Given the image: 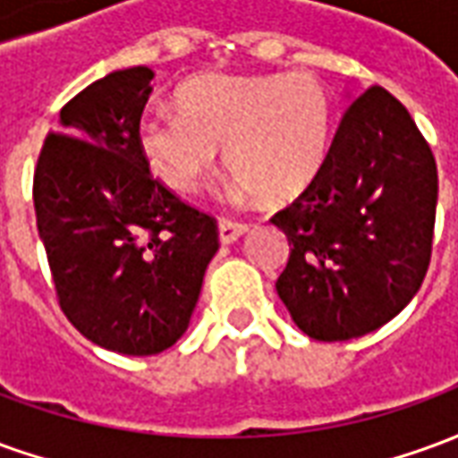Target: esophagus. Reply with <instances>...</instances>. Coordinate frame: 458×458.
I'll return each instance as SVG.
<instances>
[{"instance_id": "34e87169", "label": "esophagus", "mask_w": 458, "mask_h": 458, "mask_svg": "<svg viewBox=\"0 0 458 458\" xmlns=\"http://www.w3.org/2000/svg\"><path fill=\"white\" fill-rule=\"evenodd\" d=\"M248 233V225L245 223H238V220H228V218H220L218 220V238L223 245H230V242H235L240 235H245Z\"/></svg>"}]
</instances>
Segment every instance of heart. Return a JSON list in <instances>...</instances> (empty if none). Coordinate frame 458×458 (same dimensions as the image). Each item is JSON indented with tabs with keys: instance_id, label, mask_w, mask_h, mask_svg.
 I'll return each instance as SVG.
<instances>
[{
	"instance_id": "b5f03b06",
	"label": "heart",
	"mask_w": 458,
	"mask_h": 458,
	"mask_svg": "<svg viewBox=\"0 0 458 458\" xmlns=\"http://www.w3.org/2000/svg\"><path fill=\"white\" fill-rule=\"evenodd\" d=\"M179 113L151 110L140 122L149 169L189 191L225 147L233 189L287 203L318 179L334 141V98L311 73H206L181 85Z\"/></svg>"
}]
</instances>
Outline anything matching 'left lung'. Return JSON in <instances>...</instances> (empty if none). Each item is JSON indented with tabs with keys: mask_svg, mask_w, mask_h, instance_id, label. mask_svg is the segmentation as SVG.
<instances>
[{
	"mask_svg": "<svg viewBox=\"0 0 458 458\" xmlns=\"http://www.w3.org/2000/svg\"><path fill=\"white\" fill-rule=\"evenodd\" d=\"M437 164L380 85L348 105L327 166L272 223L289 240L277 294L309 338L348 341L403 311L432 258Z\"/></svg>",
	"mask_w": 458,
	"mask_h": 458,
	"instance_id": "obj_1",
	"label": "left lung"
}]
</instances>
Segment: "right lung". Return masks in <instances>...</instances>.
Here are the masks:
<instances>
[{"instance_id": "obj_1", "label": "right lung", "mask_w": 458, "mask_h": 458, "mask_svg": "<svg viewBox=\"0 0 458 458\" xmlns=\"http://www.w3.org/2000/svg\"><path fill=\"white\" fill-rule=\"evenodd\" d=\"M151 68L105 75L61 110L34 174V208L58 304L88 341L166 351L189 328L216 220L151 176L140 120Z\"/></svg>"}]
</instances>
